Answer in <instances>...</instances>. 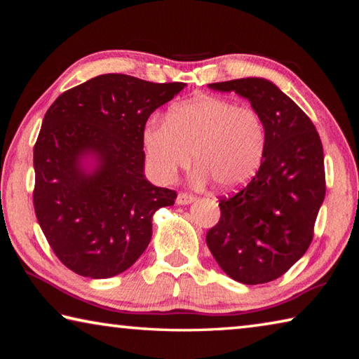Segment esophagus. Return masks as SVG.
<instances>
[{
    "mask_svg": "<svg viewBox=\"0 0 359 359\" xmlns=\"http://www.w3.org/2000/svg\"><path fill=\"white\" fill-rule=\"evenodd\" d=\"M194 201H196V196L189 194V193H179L177 199H175V202H177L179 205H188Z\"/></svg>",
    "mask_w": 359,
    "mask_h": 359,
    "instance_id": "esophagus-1",
    "label": "esophagus"
}]
</instances>
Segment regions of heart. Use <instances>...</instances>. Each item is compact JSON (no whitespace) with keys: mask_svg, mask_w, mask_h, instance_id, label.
Listing matches in <instances>:
<instances>
[{"mask_svg":"<svg viewBox=\"0 0 359 359\" xmlns=\"http://www.w3.org/2000/svg\"><path fill=\"white\" fill-rule=\"evenodd\" d=\"M143 143L151 170L171 182L194 162L199 179L234 189L253 177L266 151L264 118L251 106L205 95L174 106L165 121H149Z\"/></svg>","mask_w":359,"mask_h":359,"instance_id":"b5f03b06","label":"heart"}]
</instances>
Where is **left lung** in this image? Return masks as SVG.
Here are the masks:
<instances>
[{
	"label": "left lung",
	"instance_id": "8db88e82",
	"mask_svg": "<svg viewBox=\"0 0 359 359\" xmlns=\"http://www.w3.org/2000/svg\"><path fill=\"white\" fill-rule=\"evenodd\" d=\"M211 89L248 98L266 128V151L248 184L219 197L220 219L207 245L228 276L245 285L280 278L313 241L325 197L324 151L313 121L264 79L211 83Z\"/></svg>",
	"mask_w": 359,
	"mask_h": 359
}]
</instances>
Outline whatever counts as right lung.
Masks as SVG:
<instances>
[{"label": "right lung", "mask_w": 359, "mask_h": 359, "mask_svg": "<svg viewBox=\"0 0 359 359\" xmlns=\"http://www.w3.org/2000/svg\"><path fill=\"white\" fill-rule=\"evenodd\" d=\"M185 83H151L104 74L60 95L34 147V208L60 262L85 278L128 270L147 250L152 215L174 189L144 179L143 129ZM97 162L88 173L81 158Z\"/></svg>", "instance_id": "right-lung-1"}]
</instances>
